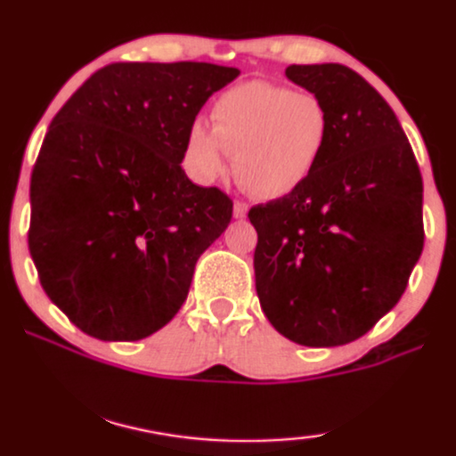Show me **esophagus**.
Segmentation results:
<instances>
[{
    "instance_id": "1",
    "label": "esophagus",
    "mask_w": 456,
    "mask_h": 456,
    "mask_svg": "<svg viewBox=\"0 0 456 456\" xmlns=\"http://www.w3.org/2000/svg\"><path fill=\"white\" fill-rule=\"evenodd\" d=\"M247 211H249V205L242 203V200H234L232 216L236 217V220H242V217H247Z\"/></svg>"
}]
</instances>
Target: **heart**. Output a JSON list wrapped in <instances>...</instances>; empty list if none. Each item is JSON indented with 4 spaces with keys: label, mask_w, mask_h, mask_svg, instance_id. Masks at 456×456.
<instances>
[{
    "label": "heart",
    "mask_w": 456,
    "mask_h": 456,
    "mask_svg": "<svg viewBox=\"0 0 456 456\" xmlns=\"http://www.w3.org/2000/svg\"><path fill=\"white\" fill-rule=\"evenodd\" d=\"M214 129L192 126L186 157L194 175L214 182L234 174L251 197L276 200L304 184L327 151L330 117L316 94L293 92L268 81L230 87L211 109Z\"/></svg>",
    "instance_id": "1"
}]
</instances>
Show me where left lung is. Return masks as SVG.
I'll return each mask as SVG.
<instances>
[{
  "instance_id": "8db88e82",
  "label": "left lung",
  "mask_w": 456,
  "mask_h": 456,
  "mask_svg": "<svg viewBox=\"0 0 456 456\" xmlns=\"http://www.w3.org/2000/svg\"><path fill=\"white\" fill-rule=\"evenodd\" d=\"M285 75L327 104V151L297 191L251 207L259 304L307 347L346 346L398 304L423 251V180L398 117L344 64Z\"/></svg>"
}]
</instances>
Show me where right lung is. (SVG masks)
<instances>
[{"mask_svg": "<svg viewBox=\"0 0 456 456\" xmlns=\"http://www.w3.org/2000/svg\"><path fill=\"white\" fill-rule=\"evenodd\" d=\"M240 75L209 62H115L56 112L31 174L28 251L69 321L138 341L177 314L232 200L182 169L211 94Z\"/></svg>", "mask_w": 456, "mask_h": 456, "instance_id": "add662e5", "label": "right lung"}]
</instances>
